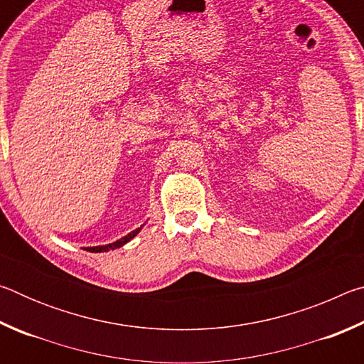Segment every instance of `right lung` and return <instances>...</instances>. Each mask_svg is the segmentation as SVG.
<instances>
[{
	"mask_svg": "<svg viewBox=\"0 0 364 364\" xmlns=\"http://www.w3.org/2000/svg\"><path fill=\"white\" fill-rule=\"evenodd\" d=\"M141 231V228H138V230H134V231H132L130 234H127L125 237H122V239H119V241H115V242H112V244H107V245H97V247H88L86 250H90V252H107V250H114V249H119V247H122V245H125L128 241H132V239L136 236V234Z\"/></svg>",
	"mask_w": 364,
	"mask_h": 364,
	"instance_id": "right-lung-1",
	"label": "right lung"
}]
</instances>
